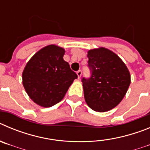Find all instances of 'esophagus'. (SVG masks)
Returning a JSON list of instances; mask_svg holds the SVG:
<instances>
[{"label": "esophagus", "mask_w": 150, "mask_h": 150, "mask_svg": "<svg viewBox=\"0 0 150 150\" xmlns=\"http://www.w3.org/2000/svg\"><path fill=\"white\" fill-rule=\"evenodd\" d=\"M76 74H77L78 78L81 77V75H82V71H81V70H79V71H76Z\"/></svg>", "instance_id": "34e87169"}]
</instances>
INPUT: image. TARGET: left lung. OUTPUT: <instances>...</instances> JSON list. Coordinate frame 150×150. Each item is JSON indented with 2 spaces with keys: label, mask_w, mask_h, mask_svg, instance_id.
Segmentation results:
<instances>
[{
  "label": "left lung",
  "mask_w": 150,
  "mask_h": 150,
  "mask_svg": "<svg viewBox=\"0 0 150 150\" xmlns=\"http://www.w3.org/2000/svg\"><path fill=\"white\" fill-rule=\"evenodd\" d=\"M89 77H83L85 100L97 112H106L120 104L131 83L124 62L110 50L95 49L88 52Z\"/></svg>",
  "instance_id": "8db88e82"
}]
</instances>
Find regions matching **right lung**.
<instances>
[{
	"mask_svg": "<svg viewBox=\"0 0 150 150\" xmlns=\"http://www.w3.org/2000/svg\"><path fill=\"white\" fill-rule=\"evenodd\" d=\"M64 50L50 45L30 59L22 74L26 92L36 104L50 107L63 99L77 75L63 59Z\"/></svg>",
	"mask_w": 150,
	"mask_h": 150,
	"instance_id": "add662e5",
	"label": "right lung"
}]
</instances>
